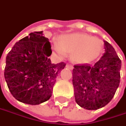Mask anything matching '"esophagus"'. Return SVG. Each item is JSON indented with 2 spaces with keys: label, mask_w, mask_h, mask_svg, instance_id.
<instances>
[{
  "label": "esophagus",
  "mask_w": 126,
  "mask_h": 126,
  "mask_svg": "<svg viewBox=\"0 0 126 126\" xmlns=\"http://www.w3.org/2000/svg\"><path fill=\"white\" fill-rule=\"evenodd\" d=\"M66 68H68L69 69H70V70H73V66H72V65H70V64H67L66 66Z\"/></svg>",
  "instance_id": "obj_1"
}]
</instances>
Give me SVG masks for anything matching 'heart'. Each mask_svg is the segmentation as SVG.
Returning a JSON list of instances; mask_svg holds the SVG:
<instances>
[{"instance_id": "1", "label": "heart", "mask_w": 126, "mask_h": 126, "mask_svg": "<svg viewBox=\"0 0 126 126\" xmlns=\"http://www.w3.org/2000/svg\"><path fill=\"white\" fill-rule=\"evenodd\" d=\"M103 42L87 34L73 32L61 35L53 50L60 58L70 53L71 60L77 64H89L96 61L103 51Z\"/></svg>"}]
</instances>
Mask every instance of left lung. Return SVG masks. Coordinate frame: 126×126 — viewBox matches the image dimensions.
Returning a JSON list of instances; mask_svg holds the SVG:
<instances>
[{"mask_svg": "<svg viewBox=\"0 0 126 126\" xmlns=\"http://www.w3.org/2000/svg\"><path fill=\"white\" fill-rule=\"evenodd\" d=\"M104 48L103 55L94 66L76 65L73 69L76 102L88 110H98L109 103L120 82L121 61L107 41H104Z\"/></svg>", "mask_w": 126, "mask_h": 126, "instance_id": "1", "label": "left lung"}]
</instances>
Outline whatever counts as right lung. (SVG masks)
Instances as JSON below:
<instances>
[{"instance_id": "1", "label": "right lung", "mask_w": 126, "mask_h": 126, "mask_svg": "<svg viewBox=\"0 0 126 126\" xmlns=\"http://www.w3.org/2000/svg\"><path fill=\"white\" fill-rule=\"evenodd\" d=\"M51 46L43 31L33 32L16 42L6 57L5 79L10 92L18 101L39 105L52 96L64 62L52 64Z\"/></svg>"}]
</instances>
